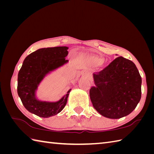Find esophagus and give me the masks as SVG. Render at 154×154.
<instances>
[{
	"label": "esophagus",
	"instance_id": "obj_1",
	"mask_svg": "<svg viewBox=\"0 0 154 154\" xmlns=\"http://www.w3.org/2000/svg\"><path fill=\"white\" fill-rule=\"evenodd\" d=\"M82 75H83V77H88V74H87L86 71H83V73H82Z\"/></svg>",
	"mask_w": 154,
	"mask_h": 154
}]
</instances>
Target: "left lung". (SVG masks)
I'll return each mask as SVG.
<instances>
[{
	"label": "left lung",
	"mask_w": 154,
	"mask_h": 154,
	"mask_svg": "<svg viewBox=\"0 0 154 154\" xmlns=\"http://www.w3.org/2000/svg\"><path fill=\"white\" fill-rule=\"evenodd\" d=\"M96 87L89 95L101 115L117 119L128 115L141 99L142 78L132 61L119 56L93 74Z\"/></svg>",
	"instance_id": "left-lung-1"
}]
</instances>
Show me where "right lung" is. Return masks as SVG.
<instances>
[{"instance_id": "add662e5", "label": "right lung", "mask_w": 154, "mask_h": 154, "mask_svg": "<svg viewBox=\"0 0 154 154\" xmlns=\"http://www.w3.org/2000/svg\"><path fill=\"white\" fill-rule=\"evenodd\" d=\"M65 46L42 48L25 58L18 75L17 91L23 105L31 113L42 118H49L60 112L67 103L70 90L55 103L43 102L35 97L38 85L49 72L67 62Z\"/></svg>"}]
</instances>
